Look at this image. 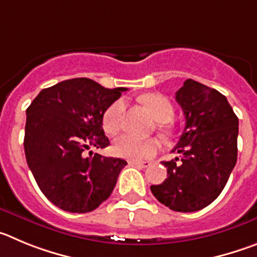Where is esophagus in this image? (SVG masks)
<instances>
[{"label":"esophagus","mask_w":257,"mask_h":257,"mask_svg":"<svg viewBox=\"0 0 257 257\" xmlns=\"http://www.w3.org/2000/svg\"><path fill=\"white\" fill-rule=\"evenodd\" d=\"M129 164H132L134 166H140V168H149L151 163L150 161H131Z\"/></svg>","instance_id":"34e87169"}]
</instances>
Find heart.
<instances>
[{
  "label": "heart",
  "instance_id": "b5f03b06",
  "mask_svg": "<svg viewBox=\"0 0 257 257\" xmlns=\"http://www.w3.org/2000/svg\"><path fill=\"white\" fill-rule=\"evenodd\" d=\"M141 101L151 111L157 121L166 123L173 119L174 108L168 97L160 93H147L141 97ZM124 111H125V102L121 98L114 101L106 108L102 117L103 129L106 133L115 134L120 131L123 124ZM112 149L114 154L119 157L129 160H143L154 156L157 150L160 149V143L154 138L143 140L131 134H123L115 140Z\"/></svg>",
  "mask_w": 257,
  "mask_h": 257
}]
</instances>
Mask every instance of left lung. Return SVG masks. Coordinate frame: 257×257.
Returning <instances> with one entry per match:
<instances>
[{
    "label": "left lung",
    "instance_id": "1",
    "mask_svg": "<svg viewBox=\"0 0 257 257\" xmlns=\"http://www.w3.org/2000/svg\"><path fill=\"white\" fill-rule=\"evenodd\" d=\"M186 126L173 152L163 161L166 179L151 186L152 195L170 210L193 212L221 193L237 163L238 117L226 97L207 85L187 79L175 93Z\"/></svg>",
    "mask_w": 257,
    "mask_h": 257
}]
</instances>
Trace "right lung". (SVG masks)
I'll list each match as a JSON object with an SVG mask.
<instances>
[{"label":"right lung","instance_id":"obj_1","mask_svg":"<svg viewBox=\"0 0 257 257\" xmlns=\"http://www.w3.org/2000/svg\"><path fill=\"white\" fill-rule=\"evenodd\" d=\"M124 91L123 87L105 88L88 78H74L42 89L27 108L28 166L43 195L61 210L89 212L114 191L126 161L92 156L89 150L110 145L102 117Z\"/></svg>","mask_w":257,"mask_h":257}]
</instances>
